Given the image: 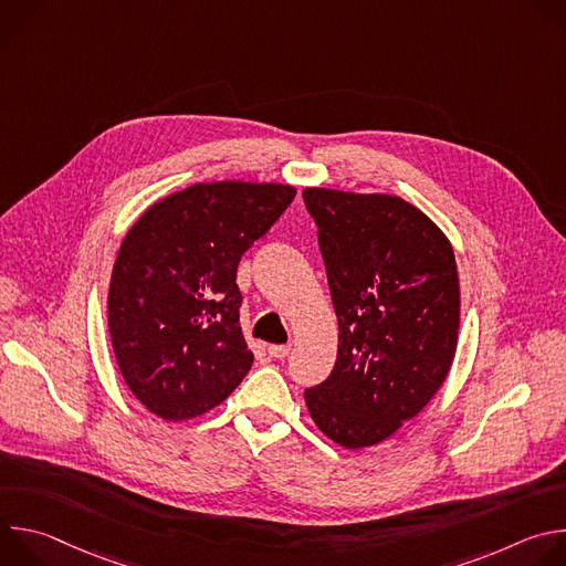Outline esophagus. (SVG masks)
I'll return each instance as SVG.
<instances>
[{
    "instance_id": "obj_1",
    "label": "esophagus",
    "mask_w": 566,
    "mask_h": 566,
    "mask_svg": "<svg viewBox=\"0 0 566 566\" xmlns=\"http://www.w3.org/2000/svg\"><path fill=\"white\" fill-rule=\"evenodd\" d=\"M291 354V347L289 345H269V356L275 358V360H282Z\"/></svg>"
}]
</instances>
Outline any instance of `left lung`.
<instances>
[{"mask_svg": "<svg viewBox=\"0 0 566 566\" xmlns=\"http://www.w3.org/2000/svg\"><path fill=\"white\" fill-rule=\"evenodd\" d=\"M338 315V358L304 389L311 419L356 450L415 419L443 385L459 332L450 241L412 203L389 195L308 188Z\"/></svg>", "mask_w": 566, "mask_h": 566, "instance_id": "8db88e82", "label": "left lung"}]
</instances>
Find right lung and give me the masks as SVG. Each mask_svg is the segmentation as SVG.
Here are the masks:
<instances>
[{
	"label": "right lung",
	"mask_w": 566,
	"mask_h": 566,
	"mask_svg": "<svg viewBox=\"0 0 566 566\" xmlns=\"http://www.w3.org/2000/svg\"><path fill=\"white\" fill-rule=\"evenodd\" d=\"M293 197L280 184H197L154 203L123 239L109 334L127 387L156 417H199L249 374L237 266Z\"/></svg>",
	"instance_id": "1"
}]
</instances>
